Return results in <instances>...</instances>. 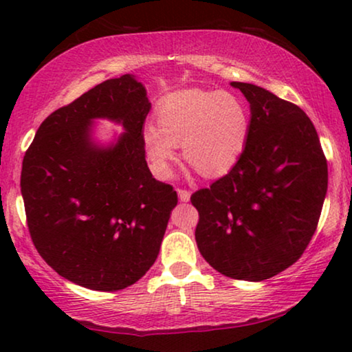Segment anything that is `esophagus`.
<instances>
[{"mask_svg": "<svg viewBox=\"0 0 352 352\" xmlns=\"http://www.w3.org/2000/svg\"><path fill=\"white\" fill-rule=\"evenodd\" d=\"M177 195H179L181 201H189L190 200V192L186 189H177Z\"/></svg>", "mask_w": 352, "mask_h": 352, "instance_id": "1", "label": "esophagus"}]
</instances>
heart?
Here are the masks:
<instances>
[{"label":"heart","mask_w":352,"mask_h":352,"mask_svg":"<svg viewBox=\"0 0 352 352\" xmlns=\"http://www.w3.org/2000/svg\"><path fill=\"white\" fill-rule=\"evenodd\" d=\"M157 126L142 133L153 170L168 177L182 144L184 160L201 176L226 175L242 155L248 139L243 100L228 91L186 89L171 94L157 110Z\"/></svg>","instance_id":"b5f03b06"}]
</instances>
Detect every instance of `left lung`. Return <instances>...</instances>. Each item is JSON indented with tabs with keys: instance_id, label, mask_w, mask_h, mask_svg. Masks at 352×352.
Masks as SVG:
<instances>
[{
	"instance_id": "1",
	"label": "left lung",
	"mask_w": 352,
	"mask_h": 352,
	"mask_svg": "<svg viewBox=\"0 0 352 352\" xmlns=\"http://www.w3.org/2000/svg\"><path fill=\"white\" fill-rule=\"evenodd\" d=\"M250 104L248 139L228 175L192 194L195 240L216 271L261 282L296 263L327 194V160L309 117L252 83L232 81Z\"/></svg>"
}]
</instances>
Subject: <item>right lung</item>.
I'll list each match as a JSON object with an SVG mask.
<instances>
[{
    "instance_id": "1",
    "label": "right lung",
    "mask_w": 352,
    "mask_h": 352,
    "mask_svg": "<svg viewBox=\"0 0 352 352\" xmlns=\"http://www.w3.org/2000/svg\"><path fill=\"white\" fill-rule=\"evenodd\" d=\"M134 75L104 81L40 124L22 162L21 190L33 245L67 280L98 292L136 283L160 252L177 194L146 162L151 110ZM125 133L102 146L94 120Z\"/></svg>"
}]
</instances>
